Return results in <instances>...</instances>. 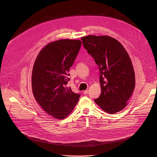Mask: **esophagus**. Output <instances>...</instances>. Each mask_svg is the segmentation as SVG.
Wrapping results in <instances>:
<instances>
[{"instance_id": "obj_1", "label": "esophagus", "mask_w": 157, "mask_h": 157, "mask_svg": "<svg viewBox=\"0 0 157 157\" xmlns=\"http://www.w3.org/2000/svg\"><path fill=\"white\" fill-rule=\"evenodd\" d=\"M83 94H84L85 95H86V94H88V90H85V91L83 92Z\"/></svg>"}]
</instances>
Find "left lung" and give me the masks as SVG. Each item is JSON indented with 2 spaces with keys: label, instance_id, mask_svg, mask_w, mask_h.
<instances>
[{
  "label": "left lung",
  "instance_id": "left-lung-1",
  "mask_svg": "<svg viewBox=\"0 0 157 157\" xmlns=\"http://www.w3.org/2000/svg\"><path fill=\"white\" fill-rule=\"evenodd\" d=\"M83 46L98 66L101 94L94 100L105 112L122 110L135 88V73L123 45L108 36L81 37Z\"/></svg>",
  "mask_w": 157,
  "mask_h": 157
}]
</instances>
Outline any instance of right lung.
<instances>
[{
    "mask_svg": "<svg viewBox=\"0 0 157 157\" xmlns=\"http://www.w3.org/2000/svg\"><path fill=\"white\" fill-rule=\"evenodd\" d=\"M81 45L80 40H56L41 49L36 59L32 74L33 94L41 108L55 118L67 117L81 96L66 86Z\"/></svg>",
    "mask_w": 157,
    "mask_h": 157,
    "instance_id": "right-lung-1",
    "label": "right lung"
}]
</instances>
